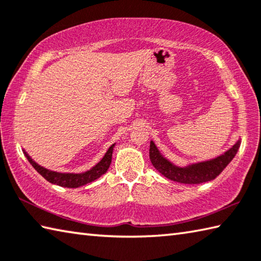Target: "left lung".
I'll return each mask as SVG.
<instances>
[{
	"label": "left lung",
	"instance_id": "8db88e82",
	"mask_svg": "<svg viewBox=\"0 0 261 261\" xmlns=\"http://www.w3.org/2000/svg\"><path fill=\"white\" fill-rule=\"evenodd\" d=\"M239 147L240 140L226 153L218 156L216 159L180 168L165 159L159 151L154 141H150L149 159L154 168L168 179L180 184L195 185L210 181V180H213L219 176L222 170L234 159V156L239 150Z\"/></svg>",
	"mask_w": 261,
	"mask_h": 261
}]
</instances>
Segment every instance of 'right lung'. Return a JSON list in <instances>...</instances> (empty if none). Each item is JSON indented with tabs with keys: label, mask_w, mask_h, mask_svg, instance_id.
I'll list each match as a JSON object with an SVG mask.
<instances>
[{
	"label": "right lung",
	"mask_w": 261,
	"mask_h": 261,
	"mask_svg": "<svg viewBox=\"0 0 261 261\" xmlns=\"http://www.w3.org/2000/svg\"><path fill=\"white\" fill-rule=\"evenodd\" d=\"M114 146L115 144H113L110 148H108L105 156L101 159L100 162L97 163L93 168H91L83 173H60V172L51 171V170L45 169L37 164L25 150H23V154H25V156L27 158L28 162L33 165V168H34L42 177L48 180L49 182L58 185V186H61V187L77 188V187L83 186V185L94 181V180L106 173V171L112 163V154H113V149H114Z\"/></svg>",
	"instance_id": "obj_1"
}]
</instances>
